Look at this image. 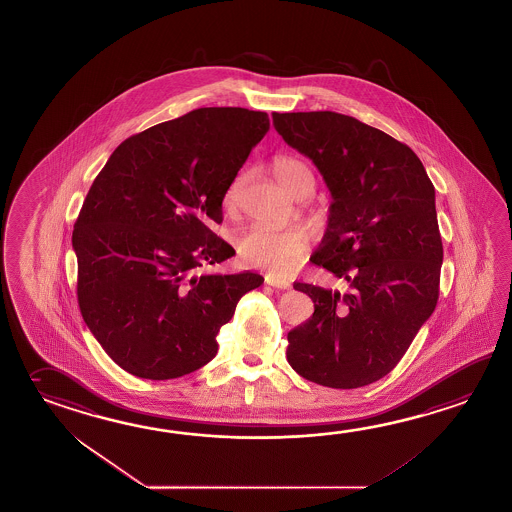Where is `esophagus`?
Listing matches in <instances>:
<instances>
[{
	"label": "esophagus",
	"instance_id": "esophagus-1",
	"mask_svg": "<svg viewBox=\"0 0 512 512\" xmlns=\"http://www.w3.org/2000/svg\"><path fill=\"white\" fill-rule=\"evenodd\" d=\"M265 283L267 285H271L274 289H289L291 287V283L289 281L280 280V278H276V276H265Z\"/></svg>",
	"mask_w": 512,
	"mask_h": 512
}]
</instances>
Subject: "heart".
<instances>
[{
    "label": "heart",
    "instance_id": "obj_1",
    "mask_svg": "<svg viewBox=\"0 0 512 512\" xmlns=\"http://www.w3.org/2000/svg\"><path fill=\"white\" fill-rule=\"evenodd\" d=\"M272 174L281 187L292 196H298L301 187L311 181L314 185L312 172L303 161L292 156H278L272 161ZM243 174L231 181L229 189L223 198V207L227 214L238 211V198H240ZM311 231L307 227H287L276 229L269 225H252L249 229L240 232L236 247L240 252L241 260L252 267L272 272L276 276H285L296 271L303 256L309 251L311 245Z\"/></svg>",
    "mask_w": 512,
    "mask_h": 512
}]
</instances>
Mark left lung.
Segmentation results:
<instances>
[{
  "instance_id": "8db88e82",
  "label": "left lung",
  "mask_w": 512,
  "mask_h": 512,
  "mask_svg": "<svg viewBox=\"0 0 512 512\" xmlns=\"http://www.w3.org/2000/svg\"><path fill=\"white\" fill-rule=\"evenodd\" d=\"M272 123L331 191L327 231L311 261L345 289L294 283L314 314L287 334V360L323 387L369 385L398 365L438 303L434 185L411 147L352 116L272 112Z\"/></svg>"
}]
</instances>
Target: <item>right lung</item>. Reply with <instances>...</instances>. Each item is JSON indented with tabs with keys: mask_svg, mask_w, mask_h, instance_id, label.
Returning a JSON list of instances; mask_svg holds the SVG:
<instances>
[{
	"mask_svg": "<svg viewBox=\"0 0 512 512\" xmlns=\"http://www.w3.org/2000/svg\"><path fill=\"white\" fill-rule=\"evenodd\" d=\"M271 127L267 112L203 107L121 143L74 223L81 316L103 351L145 380L216 356L254 272L209 274L236 252L211 231L231 181Z\"/></svg>",
	"mask_w": 512,
	"mask_h": 512,
	"instance_id": "1",
	"label": "right lung"
}]
</instances>
